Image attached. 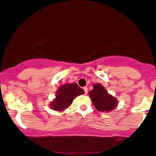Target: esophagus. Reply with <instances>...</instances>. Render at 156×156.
Listing matches in <instances>:
<instances>
[{"label": "esophagus", "mask_w": 156, "mask_h": 156, "mask_svg": "<svg viewBox=\"0 0 156 156\" xmlns=\"http://www.w3.org/2000/svg\"><path fill=\"white\" fill-rule=\"evenodd\" d=\"M83 90H84V92H85V94H87V92H88V89H87V87H83Z\"/></svg>", "instance_id": "obj_1"}]
</instances>
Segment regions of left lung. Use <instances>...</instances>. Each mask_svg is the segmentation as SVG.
<instances>
[{"label": "left lung", "mask_w": 156, "mask_h": 156, "mask_svg": "<svg viewBox=\"0 0 156 156\" xmlns=\"http://www.w3.org/2000/svg\"><path fill=\"white\" fill-rule=\"evenodd\" d=\"M89 94L93 104L99 112H110L117 105L116 98L110 95L101 84L94 85L93 90Z\"/></svg>", "instance_id": "left-lung-1"}]
</instances>
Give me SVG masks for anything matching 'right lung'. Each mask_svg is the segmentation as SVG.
Wrapping results in <instances>:
<instances>
[{
	"instance_id": "right-lung-1",
	"label": "right lung",
	"mask_w": 156,
	"mask_h": 156,
	"mask_svg": "<svg viewBox=\"0 0 156 156\" xmlns=\"http://www.w3.org/2000/svg\"><path fill=\"white\" fill-rule=\"evenodd\" d=\"M83 94V89L77 83L64 84L57 91L55 99L51 103V108L55 111L64 110L71 105L76 97Z\"/></svg>"
}]
</instances>
